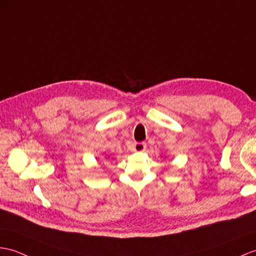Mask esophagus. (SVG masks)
Here are the masks:
<instances>
[{
  "instance_id": "1",
  "label": "esophagus",
  "mask_w": 256,
  "mask_h": 256,
  "mask_svg": "<svg viewBox=\"0 0 256 256\" xmlns=\"http://www.w3.org/2000/svg\"><path fill=\"white\" fill-rule=\"evenodd\" d=\"M146 148L144 142H136L134 144V152H143Z\"/></svg>"
}]
</instances>
